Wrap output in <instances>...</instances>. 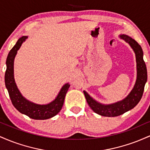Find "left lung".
Segmentation results:
<instances>
[{
  "label": "left lung",
  "mask_w": 150,
  "mask_h": 150,
  "mask_svg": "<svg viewBox=\"0 0 150 150\" xmlns=\"http://www.w3.org/2000/svg\"><path fill=\"white\" fill-rule=\"evenodd\" d=\"M120 39L128 43L135 53L137 63V79L133 89L123 100L111 104H102L94 100L88 93L83 91L89 107L97 114L103 116L115 117L120 116L133 108L139 103L142 97L144 85L147 80V68L143 60V51L140 44L135 39L125 34L119 36Z\"/></svg>",
  "instance_id": "left-lung-1"
}]
</instances>
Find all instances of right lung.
<instances>
[{"mask_svg":"<svg viewBox=\"0 0 150 150\" xmlns=\"http://www.w3.org/2000/svg\"><path fill=\"white\" fill-rule=\"evenodd\" d=\"M23 36L18 39L15 45L10 51L6 60V71L5 74V83L12 103L15 108L21 113L29 116L32 119L45 120L52 118L58 114L63 107L65 94L70 85L65 84L54 100L47 104H37L27 100L22 95L17 87L14 79V60L22 44L27 39Z\"/></svg>","mask_w":150,"mask_h":150,"instance_id":"right-lung-1","label":"right lung"}]
</instances>
